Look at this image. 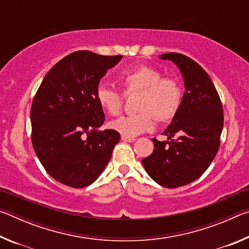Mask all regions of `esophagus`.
<instances>
[{
    "mask_svg": "<svg viewBox=\"0 0 249 249\" xmlns=\"http://www.w3.org/2000/svg\"><path fill=\"white\" fill-rule=\"evenodd\" d=\"M122 141H123V142H135L136 140H135V138H133V137H125V136H122Z\"/></svg>",
    "mask_w": 249,
    "mask_h": 249,
    "instance_id": "esophagus-1",
    "label": "esophagus"
}]
</instances>
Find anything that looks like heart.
Returning <instances> with one entry per match:
<instances>
[{
	"label": "heart",
	"mask_w": 249,
	"mask_h": 249,
	"mask_svg": "<svg viewBox=\"0 0 249 249\" xmlns=\"http://www.w3.org/2000/svg\"><path fill=\"white\" fill-rule=\"evenodd\" d=\"M124 95L137 93L135 114L124 115L109 122V128L125 137H136L149 132L155 126V116L160 122L171 121L177 115L182 102V89L176 79L161 77L154 67L141 65L117 75ZM96 102L108 113L117 115L124 103L119 90L100 83L95 90Z\"/></svg>",
	"instance_id": "b5f03b06"
}]
</instances>
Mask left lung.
<instances>
[{
	"mask_svg": "<svg viewBox=\"0 0 249 249\" xmlns=\"http://www.w3.org/2000/svg\"><path fill=\"white\" fill-rule=\"evenodd\" d=\"M160 58L180 69L185 92L178 113L162 133L168 141L153 138V154L142 162L151 179L174 189L193 182L208 169L220 147L224 116L215 87L199 64L177 53Z\"/></svg>",
	"mask_w": 249,
	"mask_h": 249,
	"instance_id": "obj_1",
	"label": "left lung"
}]
</instances>
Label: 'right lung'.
Masks as SVG:
<instances>
[{
	"instance_id": "right-lung-1",
	"label": "right lung",
	"mask_w": 249,
	"mask_h": 249,
	"mask_svg": "<svg viewBox=\"0 0 249 249\" xmlns=\"http://www.w3.org/2000/svg\"><path fill=\"white\" fill-rule=\"evenodd\" d=\"M122 57L88 50L69 53L49 70L37 90L31 108L33 147L58 182L88 187L111 159L121 135L99 129L105 116L95 90Z\"/></svg>"
}]
</instances>
